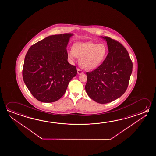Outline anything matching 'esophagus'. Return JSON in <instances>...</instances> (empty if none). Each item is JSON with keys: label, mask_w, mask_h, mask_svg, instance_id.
I'll return each mask as SVG.
<instances>
[{"label": "esophagus", "mask_w": 156, "mask_h": 156, "mask_svg": "<svg viewBox=\"0 0 156 156\" xmlns=\"http://www.w3.org/2000/svg\"><path fill=\"white\" fill-rule=\"evenodd\" d=\"M77 73L78 74H82L83 73V72L82 71V70L79 69H77Z\"/></svg>", "instance_id": "esophagus-1"}]
</instances>
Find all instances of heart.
<instances>
[{"instance_id":"heart-1","label":"heart","mask_w":156,"mask_h":156,"mask_svg":"<svg viewBox=\"0 0 156 156\" xmlns=\"http://www.w3.org/2000/svg\"><path fill=\"white\" fill-rule=\"evenodd\" d=\"M107 46L92 42H78L73 44L72 49L67 51V56L73 61L79 58V65L83 69H95L102 63L107 55Z\"/></svg>"}]
</instances>
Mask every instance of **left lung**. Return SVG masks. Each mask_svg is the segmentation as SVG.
Here are the masks:
<instances>
[{
    "instance_id": "obj_1",
    "label": "left lung",
    "mask_w": 156,
    "mask_h": 156,
    "mask_svg": "<svg viewBox=\"0 0 156 156\" xmlns=\"http://www.w3.org/2000/svg\"><path fill=\"white\" fill-rule=\"evenodd\" d=\"M108 54L102 64L87 72L85 90L95 102L105 104L118 99L125 92L132 72L133 64L126 49L118 41L102 37Z\"/></svg>"
}]
</instances>
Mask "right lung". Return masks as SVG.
<instances>
[{
    "label": "right lung",
    "mask_w": 156,
    "mask_h": 156,
    "mask_svg": "<svg viewBox=\"0 0 156 156\" xmlns=\"http://www.w3.org/2000/svg\"><path fill=\"white\" fill-rule=\"evenodd\" d=\"M73 35L49 36L29 49L23 65V80L39 101L51 103L59 100L77 75L76 67L67 61V46Z\"/></svg>",
    "instance_id": "obj_1"
}]
</instances>
